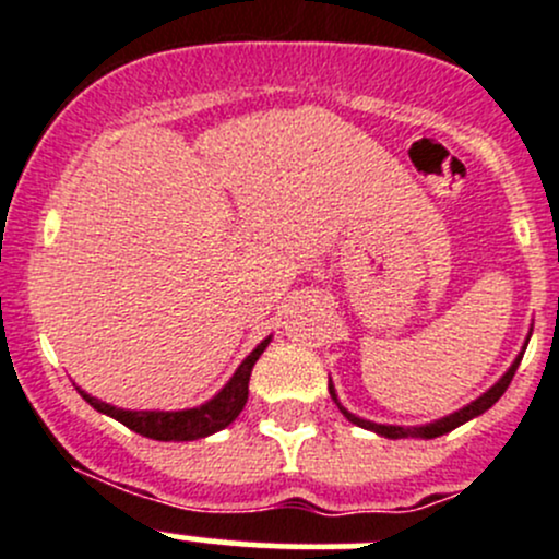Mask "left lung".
Wrapping results in <instances>:
<instances>
[{
	"label": "left lung",
	"mask_w": 559,
	"mask_h": 559,
	"mask_svg": "<svg viewBox=\"0 0 559 559\" xmlns=\"http://www.w3.org/2000/svg\"><path fill=\"white\" fill-rule=\"evenodd\" d=\"M527 341H530V337H527ZM522 354H524V352H522ZM522 354H520V357L514 359V365H511V368L506 370V373H503V379H500L498 384H495V386H489L487 392L481 394V397H476V400H473V403H467L465 408L454 411V414L443 416V419H438V421H430V425H419V427L376 425V421L359 419V416H354L352 411H346V408H343V405L337 403V394H335V389H332V384H330V394H332V400H335V403H337V408L343 411V416H346V419L352 421V425H357V427H365V430H373V432H379V436H384V438H392V441H397V438H425V441H427V438L447 436V432H452L454 427L465 425V421L476 419V416H481L484 411H489V408H492V405L498 403L500 397H503V392H506V389H509L511 379H514L516 368H520V362H522Z\"/></svg>",
	"instance_id": "1"
}]
</instances>
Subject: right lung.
<instances>
[{"instance_id": "right-lung-1", "label": "right lung", "mask_w": 559, "mask_h": 559, "mask_svg": "<svg viewBox=\"0 0 559 559\" xmlns=\"http://www.w3.org/2000/svg\"><path fill=\"white\" fill-rule=\"evenodd\" d=\"M270 337H264L257 348L240 362V368L235 370L233 379L227 381V386L216 394L207 403L197 405V408L186 411H123L116 405H107L103 400L92 397L83 389L81 397L86 400L92 408H97L99 414L112 416L116 421L127 425L129 430L140 432L145 438H154V441H197V438L213 436V432L224 430L227 425H233L238 419V414L243 411L248 400V379H251V370L257 365V359L262 357V352L267 348Z\"/></svg>"}]
</instances>
